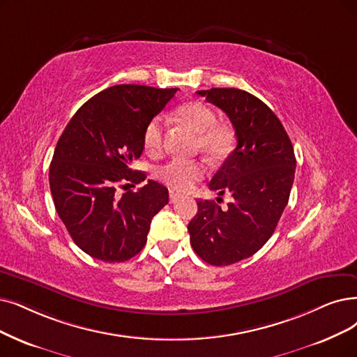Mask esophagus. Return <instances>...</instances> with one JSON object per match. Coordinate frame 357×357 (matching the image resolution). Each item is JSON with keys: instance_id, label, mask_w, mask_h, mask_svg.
I'll return each instance as SVG.
<instances>
[{"instance_id": "1", "label": "esophagus", "mask_w": 357, "mask_h": 357, "mask_svg": "<svg viewBox=\"0 0 357 357\" xmlns=\"http://www.w3.org/2000/svg\"><path fill=\"white\" fill-rule=\"evenodd\" d=\"M178 199H180V195H178V193H176V192H169V202H171V204L177 202Z\"/></svg>"}]
</instances>
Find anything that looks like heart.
Segmentation results:
<instances>
[{"label":"heart","mask_w":357,"mask_h":357,"mask_svg":"<svg viewBox=\"0 0 357 357\" xmlns=\"http://www.w3.org/2000/svg\"><path fill=\"white\" fill-rule=\"evenodd\" d=\"M177 116L197 133V149L213 161L224 160L234 145V133L228 126L218 124L217 116L202 102H188L177 109ZM164 120L153 117L145 127L144 145L151 153L162 148ZM156 178L176 192H188L206 174V165L201 160L173 158L156 169Z\"/></svg>","instance_id":"obj_1"}]
</instances>
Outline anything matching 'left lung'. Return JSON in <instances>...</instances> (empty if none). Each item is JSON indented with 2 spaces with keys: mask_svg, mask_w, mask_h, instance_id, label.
<instances>
[{
  "mask_svg": "<svg viewBox=\"0 0 357 357\" xmlns=\"http://www.w3.org/2000/svg\"><path fill=\"white\" fill-rule=\"evenodd\" d=\"M197 95L227 114L237 137L236 149L209 183L218 195L230 192L233 202L221 209L213 201H197L188 227L199 258L225 266L255 255L273 236L289 202L296 156L281 121L261 99L234 88Z\"/></svg>",
  "mask_w": 357,
  "mask_h": 357,
  "instance_id": "obj_1",
  "label": "left lung"
}]
</instances>
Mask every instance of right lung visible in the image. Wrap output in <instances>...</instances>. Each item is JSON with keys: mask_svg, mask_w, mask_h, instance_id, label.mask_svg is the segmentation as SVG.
<instances>
[{"mask_svg": "<svg viewBox=\"0 0 357 357\" xmlns=\"http://www.w3.org/2000/svg\"><path fill=\"white\" fill-rule=\"evenodd\" d=\"M176 92L116 84L84 102L59 139L50 165L54 205L75 243L95 259L124 262L136 256L146 245L152 218L168 204L167 188L153 180L123 195L117 186L146 178L130 164L145 148L146 124Z\"/></svg>", "mask_w": 357, "mask_h": 357, "instance_id": "obj_1", "label": "right lung"}]
</instances>
